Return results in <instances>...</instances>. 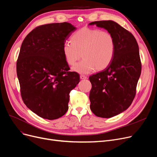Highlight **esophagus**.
<instances>
[{"instance_id":"obj_1","label":"esophagus","mask_w":157,"mask_h":157,"mask_svg":"<svg viewBox=\"0 0 157 157\" xmlns=\"http://www.w3.org/2000/svg\"><path fill=\"white\" fill-rule=\"evenodd\" d=\"M86 78H87V77L86 76H85V75H81L80 76V79H85Z\"/></svg>"}]
</instances>
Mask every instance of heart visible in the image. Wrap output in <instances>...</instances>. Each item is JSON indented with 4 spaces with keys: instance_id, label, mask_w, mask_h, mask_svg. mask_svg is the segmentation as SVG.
<instances>
[{
    "instance_id": "b5f03b06",
    "label": "heart",
    "mask_w": 157,
    "mask_h": 157,
    "mask_svg": "<svg viewBox=\"0 0 157 157\" xmlns=\"http://www.w3.org/2000/svg\"><path fill=\"white\" fill-rule=\"evenodd\" d=\"M62 50L67 63L71 66L82 56L83 60L72 70L88 74L95 69L104 70L109 66L114 56L115 42L110 32L84 27L73 33L71 42H65Z\"/></svg>"
}]
</instances>
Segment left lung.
Segmentation results:
<instances>
[{
  "label": "left lung",
  "instance_id": "left-lung-1",
  "mask_svg": "<svg viewBox=\"0 0 157 157\" xmlns=\"http://www.w3.org/2000/svg\"><path fill=\"white\" fill-rule=\"evenodd\" d=\"M94 24L110 32L115 42L111 63L89 77L90 110L98 117L110 118L126 110L135 97L142 69L139 45L130 32L112 20L89 24Z\"/></svg>",
  "mask_w": 157,
  "mask_h": 157
}]
</instances>
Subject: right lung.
<instances>
[{
    "mask_svg": "<svg viewBox=\"0 0 157 157\" xmlns=\"http://www.w3.org/2000/svg\"><path fill=\"white\" fill-rule=\"evenodd\" d=\"M76 28L68 22L42 25L24 38L17 61V74L24 104L44 119H58L67 112L69 94L79 82L70 72L63 45Z\"/></svg>",
    "mask_w": 157,
    "mask_h": 157,
    "instance_id": "add662e5",
    "label": "right lung"
}]
</instances>
